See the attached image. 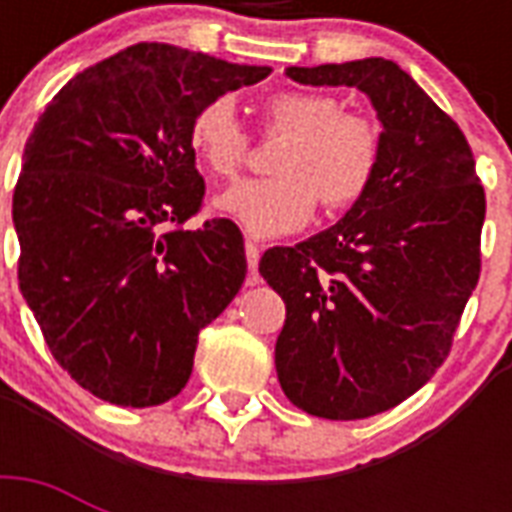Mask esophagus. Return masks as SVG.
<instances>
[{
    "label": "esophagus",
    "instance_id": "esophagus-1",
    "mask_svg": "<svg viewBox=\"0 0 512 512\" xmlns=\"http://www.w3.org/2000/svg\"><path fill=\"white\" fill-rule=\"evenodd\" d=\"M244 252H247V265H249L247 287H255V284H260V273H257V263H260V249H257V244L247 241V244H244Z\"/></svg>",
    "mask_w": 512,
    "mask_h": 512
}]
</instances>
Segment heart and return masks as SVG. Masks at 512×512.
I'll use <instances>...</instances> for the list:
<instances>
[{
    "label": "heart",
    "instance_id": "b5f03b06",
    "mask_svg": "<svg viewBox=\"0 0 512 512\" xmlns=\"http://www.w3.org/2000/svg\"><path fill=\"white\" fill-rule=\"evenodd\" d=\"M268 130L287 135L265 180H241L215 207L255 239L295 233L313 220L316 204L332 212L356 204L380 164V130L372 119L342 111L324 92L287 90L265 100ZM193 154L212 175L233 177L244 167L249 138L228 95L207 100L191 119Z\"/></svg>",
    "mask_w": 512,
    "mask_h": 512
}]
</instances>
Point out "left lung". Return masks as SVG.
<instances>
[{
    "label": "left lung",
    "instance_id": "8db88e82",
    "mask_svg": "<svg viewBox=\"0 0 512 512\" xmlns=\"http://www.w3.org/2000/svg\"><path fill=\"white\" fill-rule=\"evenodd\" d=\"M287 76L356 87L382 124L364 196L332 228L260 260L287 305L276 340L284 396L313 417L364 420L444 364L481 273L484 188L460 127L393 60L289 66Z\"/></svg>",
    "mask_w": 512,
    "mask_h": 512
}]
</instances>
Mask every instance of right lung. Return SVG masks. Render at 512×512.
Returning <instances> with one entry per match:
<instances>
[{
    "label": "right lung",
    "instance_id": "right-lung-1",
    "mask_svg": "<svg viewBox=\"0 0 512 512\" xmlns=\"http://www.w3.org/2000/svg\"><path fill=\"white\" fill-rule=\"evenodd\" d=\"M239 66L143 42L76 74L44 108L12 193L18 281L52 356L116 406H159L191 377L199 332L247 276L236 223L199 231L191 119L257 84Z\"/></svg>",
    "mask_w": 512,
    "mask_h": 512
}]
</instances>
